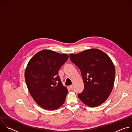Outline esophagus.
<instances>
[{
    "mask_svg": "<svg viewBox=\"0 0 132 132\" xmlns=\"http://www.w3.org/2000/svg\"><path fill=\"white\" fill-rule=\"evenodd\" d=\"M70 88L71 90H72L73 88V85H72L70 86Z\"/></svg>",
    "mask_w": 132,
    "mask_h": 132,
    "instance_id": "34e87169",
    "label": "esophagus"
}]
</instances>
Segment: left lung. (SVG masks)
Returning <instances> with one entry per match:
<instances>
[{
	"instance_id": "1",
	"label": "left lung",
	"mask_w": 132,
	"mask_h": 132,
	"mask_svg": "<svg viewBox=\"0 0 132 132\" xmlns=\"http://www.w3.org/2000/svg\"><path fill=\"white\" fill-rule=\"evenodd\" d=\"M72 63L80 70L84 84L78 93L80 100L91 107L101 105L108 99L113 87L116 69L108 55L98 49L70 54Z\"/></svg>"
}]
</instances>
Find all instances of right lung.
I'll list each match as a JSON object with an SVG mask.
<instances>
[{
	"label": "right lung",
	"instance_id": "add662e5",
	"mask_svg": "<svg viewBox=\"0 0 132 132\" xmlns=\"http://www.w3.org/2000/svg\"><path fill=\"white\" fill-rule=\"evenodd\" d=\"M68 59L66 54L42 50L30 60L25 71V80L36 103L43 109L54 110L65 102L68 89L63 86L59 70Z\"/></svg>",
	"mask_w": 132,
	"mask_h": 132
}]
</instances>
